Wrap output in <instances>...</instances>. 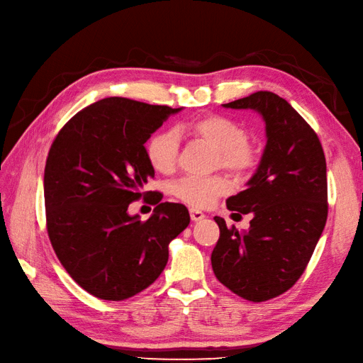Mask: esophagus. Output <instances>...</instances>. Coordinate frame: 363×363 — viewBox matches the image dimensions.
<instances>
[{
    "instance_id": "obj_1",
    "label": "esophagus",
    "mask_w": 363,
    "mask_h": 363,
    "mask_svg": "<svg viewBox=\"0 0 363 363\" xmlns=\"http://www.w3.org/2000/svg\"><path fill=\"white\" fill-rule=\"evenodd\" d=\"M189 215H191L192 221H201L203 218H206V215L200 211V208H195V207L189 208Z\"/></svg>"
}]
</instances>
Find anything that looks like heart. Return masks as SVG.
<instances>
[{
	"label": "heart",
	"mask_w": 363,
	"mask_h": 363,
	"mask_svg": "<svg viewBox=\"0 0 363 363\" xmlns=\"http://www.w3.org/2000/svg\"><path fill=\"white\" fill-rule=\"evenodd\" d=\"M180 133L204 140L216 150L215 164L230 172L250 174L257 164V152L247 140V131L236 121L221 115H211L189 121L179 127ZM180 138L174 130H160L147 144V157L160 174H171L177 167ZM230 189L224 175L184 177L172 184V195L194 207H208L219 195Z\"/></svg>",
	"instance_id": "obj_1"
}]
</instances>
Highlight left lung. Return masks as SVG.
<instances>
[{"instance_id":"8db88e82","label":"left lung","mask_w":363,"mask_h":363,"mask_svg":"<svg viewBox=\"0 0 363 363\" xmlns=\"http://www.w3.org/2000/svg\"><path fill=\"white\" fill-rule=\"evenodd\" d=\"M252 108L267 124V147L248 188L227 200L228 211L251 213L247 233L215 216L216 279L233 294L260 303L301 277L327 221V168L315 130L279 95L259 91L224 104Z\"/></svg>"}]
</instances>
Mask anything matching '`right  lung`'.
<instances>
[{"mask_svg": "<svg viewBox=\"0 0 363 363\" xmlns=\"http://www.w3.org/2000/svg\"><path fill=\"white\" fill-rule=\"evenodd\" d=\"M182 108L111 96L84 107L52 140L43 175L47 232L74 281L96 298L123 301L155 283L168 245L189 225L179 203L144 184L155 168L144 147ZM157 206L147 222L128 215L140 198Z\"/></svg>", "mask_w": 363, "mask_h": 363, "instance_id": "1", "label": "right lung"}]
</instances>
